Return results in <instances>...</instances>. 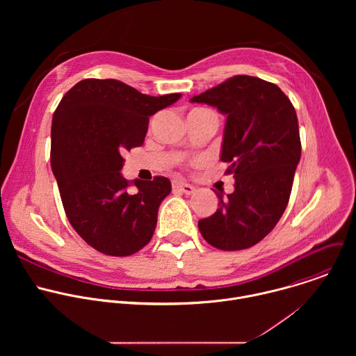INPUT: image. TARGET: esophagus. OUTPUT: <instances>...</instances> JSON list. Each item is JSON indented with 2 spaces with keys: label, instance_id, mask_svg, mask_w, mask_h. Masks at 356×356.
Segmentation results:
<instances>
[{
  "label": "esophagus",
  "instance_id": "34e87169",
  "mask_svg": "<svg viewBox=\"0 0 356 356\" xmlns=\"http://www.w3.org/2000/svg\"><path fill=\"white\" fill-rule=\"evenodd\" d=\"M172 186H173V188H175V190L181 191V193L188 194V195H190V194H193V193L195 191V188H194L191 184H187V183H184V181H179V180H173Z\"/></svg>",
  "mask_w": 356,
  "mask_h": 356
}]
</instances>
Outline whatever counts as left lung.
<instances>
[{
    "mask_svg": "<svg viewBox=\"0 0 356 356\" xmlns=\"http://www.w3.org/2000/svg\"><path fill=\"white\" fill-rule=\"evenodd\" d=\"M191 103H204L227 115L221 161L235 179V190L218 195V210L198 221L210 245L241 250L257 245L279 222L291 193L301 156L297 114L273 83L234 76Z\"/></svg>",
    "mask_w": 356,
    "mask_h": 356,
    "instance_id": "8db88e82",
    "label": "left lung"
}]
</instances>
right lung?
Listing matches in <instances>:
<instances>
[{
  "label": "right lung",
  "mask_w": 356,
  "mask_h": 356,
  "mask_svg": "<svg viewBox=\"0 0 356 356\" xmlns=\"http://www.w3.org/2000/svg\"><path fill=\"white\" fill-rule=\"evenodd\" d=\"M181 97H150L114 79L73 86L52 120L50 165L74 231L95 250L129 257L154 236L161 202L172 191L168 177H122V155L140 146L149 117Z\"/></svg>",
  "instance_id": "right-lung-1"
}]
</instances>
